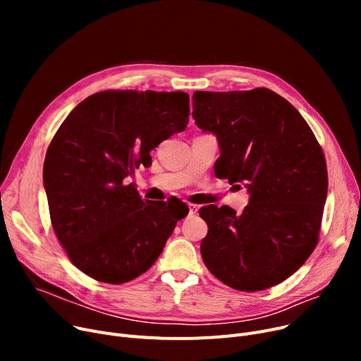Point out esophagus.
Here are the masks:
<instances>
[{"label":"esophagus","instance_id":"34e87169","mask_svg":"<svg viewBox=\"0 0 361 361\" xmlns=\"http://www.w3.org/2000/svg\"><path fill=\"white\" fill-rule=\"evenodd\" d=\"M197 214V206L196 204H188V215H196Z\"/></svg>","mask_w":361,"mask_h":361}]
</instances>
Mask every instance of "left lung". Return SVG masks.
<instances>
[{
    "label": "left lung",
    "instance_id": "obj_1",
    "mask_svg": "<svg viewBox=\"0 0 361 361\" xmlns=\"http://www.w3.org/2000/svg\"><path fill=\"white\" fill-rule=\"evenodd\" d=\"M193 118L216 136L215 176L245 185L249 204L204 206L200 253L225 286L262 291L291 276L314 250L328 195L324 150L301 114L257 87L193 93Z\"/></svg>",
    "mask_w": 361,
    "mask_h": 361
}]
</instances>
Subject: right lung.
<instances>
[{
  "mask_svg": "<svg viewBox=\"0 0 361 361\" xmlns=\"http://www.w3.org/2000/svg\"><path fill=\"white\" fill-rule=\"evenodd\" d=\"M185 92L104 90L75 106L47 150L44 184L56 238L87 276L124 283L157 262L185 203L142 200L126 178L188 123Z\"/></svg>",
  "mask_w": 361,
  "mask_h": 361,
  "instance_id": "obj_1",
  "label": "right lung"
}]
</instances>
